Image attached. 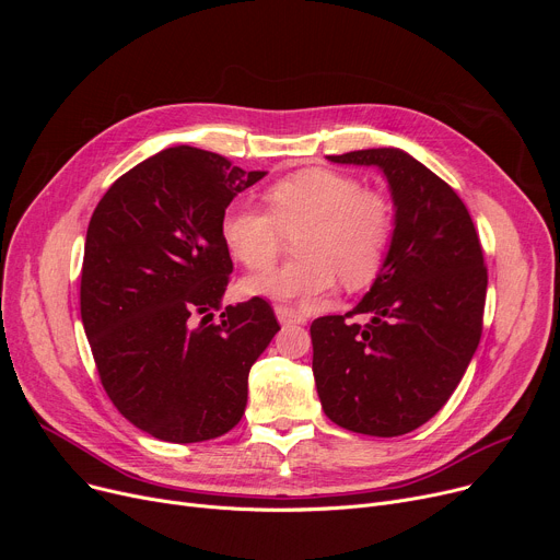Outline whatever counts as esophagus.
Listing matches in <instances>:
<instances>
[{"label":"esophagus","mask_w":560,"mask_h":560,"mask_svg":"<svg viewBox=\"0 0 560 560\" xmlns=\"http://www.w3.org/2000/svg\"><path fill=\"white\" fill-rule=\"evenodd\" d=\"M275 315H277L281 325H304V317L298 311H292L288 306H277Z\"/></svg>","instance_id":"obj_1"}]
</instances>
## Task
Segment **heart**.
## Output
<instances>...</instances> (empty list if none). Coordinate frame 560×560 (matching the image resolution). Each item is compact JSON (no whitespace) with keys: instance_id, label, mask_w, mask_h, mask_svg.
Instances as JSON below:
<instances>
[{"instance_id":"b5f03b06","label":"heart","mask_w":560,"mask_h":560,"mask_svg":"<svg viewBox=\"0 0 560 560\" xmlns=\"http://www.w3.org/2000/svg\"><path fill=\"white\" fill-rule=\"evenodd\" d=\"M268 211L231 203L220 220L229 254L245 268L272 262L283 233H298L295 262L247 277L252 298L315 306L327 298L336 275L347 288L370 283L384 265L393 238V206L363 188L354 176L334 170H304L265 190Z\"/></svg>"}]
</instances>
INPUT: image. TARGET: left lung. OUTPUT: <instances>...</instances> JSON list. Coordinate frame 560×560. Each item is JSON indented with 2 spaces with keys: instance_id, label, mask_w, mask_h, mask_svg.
Masks as SVG:
<instances>
[{
  "instance_id": "left-lung-1",
  "label": "left lung",
  "mask_w": 560,
  "mask_h": 560,
  "mask_svg": "<svg viewBox=\"0 0 560 560\" xmlns=\"http://www.w3.org/2000/svg\"><path fill=\"white\" fill-rule=\"evenodd\" d=\"M327 159L384 174L395 229L365 298L311 325L315 388L338 427L404 435L447 404L479 347L488 288L481 243L460 197L404 150ZM363 312L365 328L346 319Z\"/></svg>"
}]
</instances>
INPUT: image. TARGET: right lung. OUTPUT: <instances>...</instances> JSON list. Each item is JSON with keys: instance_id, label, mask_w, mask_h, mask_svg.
<instances>
[{"instance_id": "obj_1", "label": "right lung", "mask_w": 560, "mask_h": 560, "mask_svg": "<svg viewBox=\"0 0 560 560\" xmlns=\"http://www.w3.org/2000/svg\"><path fill=\"white\" fill-rule=\"evenodd\" d=\"M265 174L170 147L122 174L88 224L81 319L102 386L133 427L165 443L238 424L249 370L279 331L260 298L211 322L233 272L222 213Z\"/></svg>"}]
</instances>
